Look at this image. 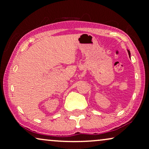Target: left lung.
Wrapping results in <instances>:
<instances>
[{"label": "left lung", "instance_id": "left-lung-1", "mask_svg": "<svg viewBox=\"0 0 149 149\" xmlns=\"http://www.w3.org/2000/svg\"><path fill=\"white\" fill-rule=\"evenodd\" d=\"M127 52H128V54H129V56L130 57V51L129 50H127Z\"/></svg>", "mask_w": 149, "mask_h": 149}]
</instances>
